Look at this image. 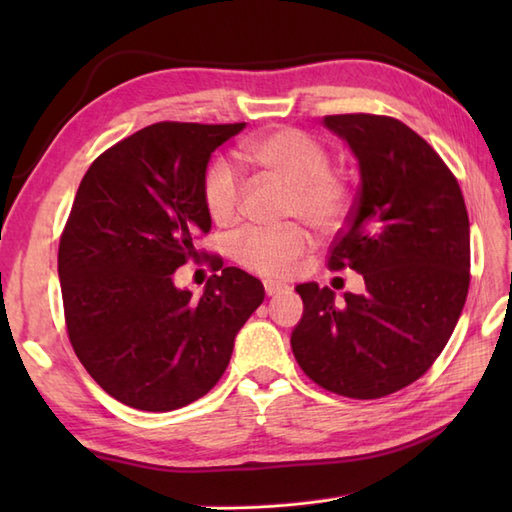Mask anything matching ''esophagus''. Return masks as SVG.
<instances>
[{
  "label": "esophagus",
  "mask_w": 512,
  "mask_h": 512,
  "mask_svg": "<svg viewBox=\"0 0 512 512\" xmlns=\"http://www.w3.org/2000/svg\"><path fill=\"white\" fill-rule=\"evenodd\" d=\"M264 290H266L268 297H275V295H281V292H288V286L286 284H279V281L266 279L264 281Z\"/></svg>",
  "instance_id": "obj_1"
}]
</instances>
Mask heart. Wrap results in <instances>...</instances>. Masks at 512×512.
Returning a JSON list of instances; mask_svg holds the SVG:
<instances>
[{
    "mask_svg": "<svg viewBox=\"0 0 512 512\" xmlns=\"http://www.w3.org/2000/svg\"><path fill=\"white\" fill-rule=\"evenodd\" d=\"M242 158L268 178L290 187L288 217L306 220L317 231L343 222L352 202L350 182L330 169V151L319 138L297 127L270 129L250 138ZM204 206L217 226H231L242 215L244 180L231 162L220 158L204 173ZM310 248V235L297 224L286 228H250L235 242V262L262 277H281Z\"/></svg>",
    "mask_w": 512,
    "mask_h": 512,
    "instance_id": "1",
    "label": "heart"
}]
</instances>
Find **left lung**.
I'll return each mask as SVG.
<instances>
[{"label":"left lung","mask_w":512,"mask_h":512,"mask_svg":"<svg viewBox=\"0 0 512 512\" xmlns=\"http://www.w3.org/2000/svg\"><path fill=\"white\" fill-rule=\"evenodd\" d=\"M323 123L361 169L328 268L361 273L365 292L336 301L328 286L299 284L303 317L290 345L319 387L383 398L418 380L451 339L471 281L469 213L451 169L405 123L376 114Z\"/></svg>","instance_id":"obj_1"}]
</instances>
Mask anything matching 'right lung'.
Returning a JSON list of instances; mask_svg holds the SVG:
<instances>
[{"mask_svg":"<svg viewBox=\"0 0 512 512\" xmlns=\"http://www.w3.org/2000/svg\"><path fill=\"white\" fill-rule=\"evenodd\" d=\"M244 127L149 125L103 151L76 191L59 242L65 325L88 374L127 407L173 411L209 394L262 306V281L195 248L211 231L206 165ZM200 256L223 273L193 298L172 273Z\"/></svg>","mask_w":512,"mask_h":512,"instance_id":"add662e5","label":"right lung"}]
</instances>
